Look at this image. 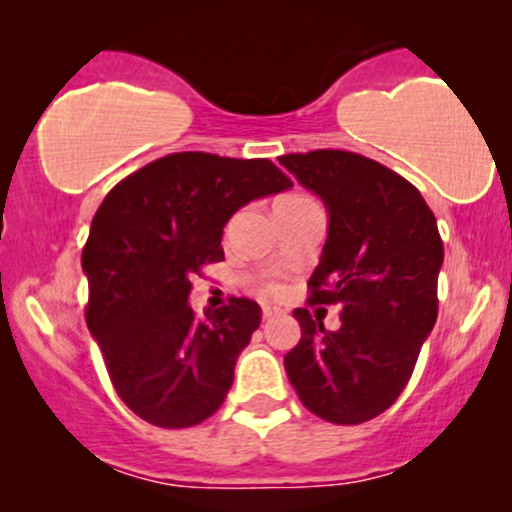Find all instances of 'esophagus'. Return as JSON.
I'll return each instance as SVG.
<instances>
[{
    "mask_svg": "<svg viewBox=\"0 0 512 512\" xmlns=\"http://www.w3.org/2000/svg\"><path fill=\"white\" fill-rule=\"evenodd\" d=\"M281 310L276 308V305H262V317L264 320H269V317H274V315H279Z\"/></svg>",
    "mask_w": 512,
    "mask_h": 512,
    "instance_id": "obj_1",
    "label": "esophagus"
}]
</instances>
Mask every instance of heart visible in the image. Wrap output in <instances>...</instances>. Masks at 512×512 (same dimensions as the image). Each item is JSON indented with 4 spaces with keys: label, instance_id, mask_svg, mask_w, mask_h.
Listing matches in <instances>:
<instances>
[{
    "label": "heart",
    "instance_id": "b5f03b06",
    "mask_svg": "<svg viewBox=\"0 0 512 512\" xmlns=\"http://www.w3.org/2000/svg\"><path fill=\"white\" fill-rule=\"evenodd\" d=\"M276 289H279V286H276V284H267V291H276Z\"/></svg>",
    "mask_w": 512,
    "mask_h": 512
}]
</instances>
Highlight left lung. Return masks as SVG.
Here are the masks:
<instances>
[{
    "label": "left lung",
    "mask_w": 512,
    "mask_h": 512,
    "mask_svg": "<svg viewBox=\"0 0 512 512\" xmlns=\"http://www.w3.org/2000/svg\"><path fill=\"white\" fill-rule=\"evenodd\" d=\"M330 214L310 303L342 308L325 330L305 308L301 342L284 368L303 407L332 424L356 426L395 404L438 317L443 240L411 182L373 158L339 149L279 156Z\"/></svg>",
    "instance_id": "1"
}]
</instances>
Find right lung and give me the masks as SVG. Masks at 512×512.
Instances as JSON below:
<instances>
[{"mask_svg":"<svg viewBox=\"0 0 512 512\" xmlns=\"http://www.w3.org/2000/svg\"><path fill=\"white\" fill-rule=\"evenodd\" d=\"M293 182L269 158L170 154L117 182L93 216L81 267L86 325L122 402L149 424L187 428L221 407L260 327L250 298L195 315L192 276L223 260V226Z\"/></svg>","mask_w":512,"mask_h":512,"instance_id":"right-lung-1","label":"right lung"}]
</instances>
